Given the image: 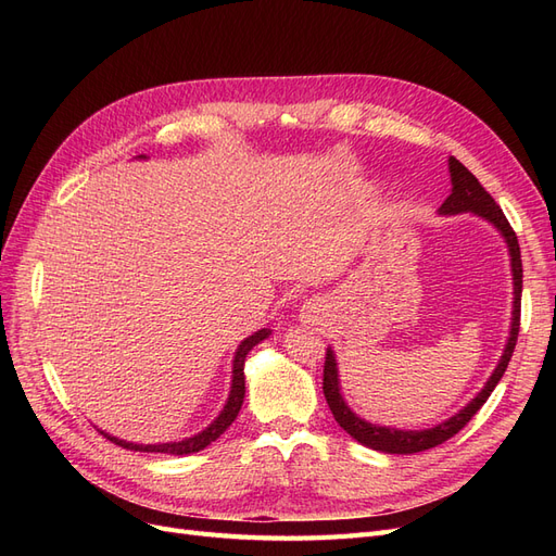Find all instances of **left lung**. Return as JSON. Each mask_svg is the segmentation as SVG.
Here are the masks:
<instances>
[{"instance_id":"obj_1","label":"left lung","mask_w":556,"mask_h":556,"mask_svg":"<svg viewBox=\"0 0 556 556\" xmlns=\"http://www.w3.org/2000/svg\"><path fill=\"white\" fill-rule=\"evenodd\" d=\"M450 176H452V194L443 201L441 213L443 215H457V213H468V211L470 213H478V215L484 217V220H490L508 241L510 257H513V276H515L513 278L515 280V311H513L510 339H508L506 350H503V357H501V362L496 366V371L492 374L490 380H486L484 390L473 401H470L464 410H459L457 415L450 417L447 422L433 427V429H425V431L384 429V427L368 425V422H364V419H359L355 413H352L345 406V401L341 399V392H339V371H336L333 352L327 350L323 390H325V399L329 403V410H331L333 419L352 435V439H357L362 445L380 450V452H390V454L422 452V450H431L435 445H441L447 439H452L454 433H459L470 422V417H473L484 406V401L490 399V394L494 392V387L498 384L503 374H506L508 362H510L513 352H515V345H517L519 315H521V255H519L517 233L510 227L508 217L503 215L501 206L492 199V194L482 188V185L478 182V178L470 174L457 157H450Z\"/></svg>"}]
</instances>
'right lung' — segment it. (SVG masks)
Instances as JSON below:
<instances>
[{"mask_svg": "<svg viewBox=\"0 0 556 556\" xmlns=\"http://www.w3.org/2000/svg\"><path fill=\"white\" fill-rule=\"evenodd\" d=\"M271 333L268 329H262L257 333H252L250 339H245L239 350H237V357H233V380H231V394H229V401L225 410L220 413V417L215 419V422L206 429L201 431L199 435H194V439H188V441H178V443H162V445H137V443H127V441H121V439H113V435L99 431L104 435V439H109L111 443L121 445V447H127V450H137V452H164V454H192V452H199L204 450L206 445H211L215 439H220V433L227 431V427L237 419L241 406H243V396H245V376H243V366H245V355L248 352L255 348L260 341H264L266 336Z\"/></svg>", "mask_w": 556, "mask_h": 556, "instance_id": "add662e5", "label": "right lung"}]
</instances>
